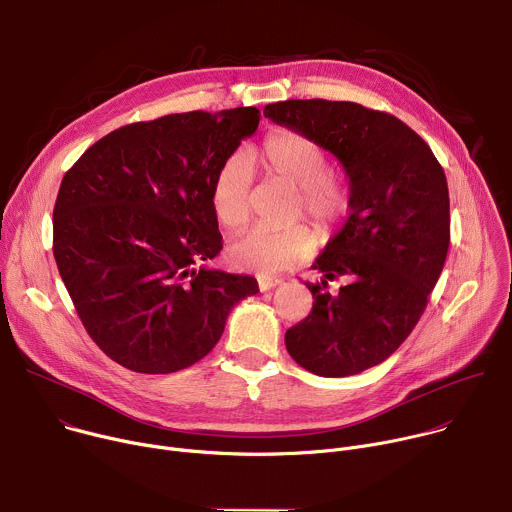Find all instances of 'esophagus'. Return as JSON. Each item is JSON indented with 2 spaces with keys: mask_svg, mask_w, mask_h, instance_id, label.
I'll use <instances>...</instances> for the list:
<instances>
[{
  "mask_svg": "<svg viewBox=\"0 0 512 512\" xmlns=\"http://www.w3.org/2000/svg\"><path fill=\"white\" fill-rule=\"evenodd\" d=\"M281 281L277 277H259V289L261 291H269L273 287H277Z\"/></svg>",
  "mask_w": 512,
  "mask_h": 512,
  "instance_id": "34e87169",
  "label": "esophagus"
}]
</instances>
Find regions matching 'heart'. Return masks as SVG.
I'll return each instance as SVG.
<instances>
[{"instance_id":"obj_1","label":"heart","mask_w":512,"mask_h":512,"mask_svg":"<svg viewBox=\"0 0 512 512\" xmlns=\"http://www.w3.org/2000/svg\"><path fill=\"white\" fill-rule=\"evenodd\" d=\"M251 162L267 176L298 188L296 210L316 225L322 235H332L350 214L352 186L340 168L328 166L324 145L294 129H275L259 143ZM210 210L216 223L235 231L251 214V168L243 156H231L218 166L210 184ZM316 237L304 225L285 229L255 227L239 235L229 247L235 267L275 275L294 267L316 251Z\"/></svg>"}]
</instances>
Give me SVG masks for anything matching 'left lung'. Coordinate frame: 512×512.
I'll list each match as a JSON object with an SVG mask.
<instances>
[{
  "label": "left lung",
  "mask_w": 512,
  "mask_h": 512,
  "mask_svg": "<svg viewBox=\"0 0 512 512\" xmlns=\"http://www.w3.org/2000/svg\"><path fill=\"white\" fill-rule=\"evenodd\" d=\"M265 117L310 135L344 166L352 208L314 261L308 318L285 332V348L320 377L377 367L411 334L446 263L450 194L429 145L391 113L350 101L289 99ZM340 278L338 295L325 289Z\"/></svg>",
  "instance_id": "1"
}]
</instances>
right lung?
<instances>
[{
    "label": "right lung",
    "mask_w": 512,
    "mask_h": 512,
    "mask_svg": "<svg viewBox=\"0 0 512 512\" xmlns=\"http://www.w3.org/2000/svg\"><path fill=\"white\" fill-rule=\"evenodd\" d=\"M259 109L190 111L123 125L77 160L54 204L52 251L95 344L121 367L168 375L221 338L257 279L206 267L223 249L210 184Z\"/></svg>",
    "instance_id": "1"
}]
</instances>
